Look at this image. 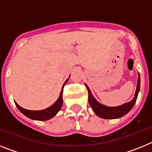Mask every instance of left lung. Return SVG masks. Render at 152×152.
I'll return each instance as SVG.
<instances>
[{
	"mask_svg": "<svg viewBox=\"0 0 152 152\" xmlns=\"http://www.w3.org/2000/svg\"><path fill=\"white\" fill-rule=\"evenodd\" d=\"M85 86L88 91V100H89L90 105H91V108L93 109L94 112L96 113V116L107 119H118V118H120L122 116H124L126 114L128 113L135 105L136 99L138 97V94H139V90H140V75L139 74L136 90H135V96L133 97V99L130 100L129 102L123 103V104L118 106V107H107V106L100 103L94 97L92 93L90 91V88H88V86L86 84Z\"/></svg>",
	"mask_w": 152,
	"mask_h": 152,
	"instance_id": "obj_1",
	"label": "left lung"
}]
</instances>
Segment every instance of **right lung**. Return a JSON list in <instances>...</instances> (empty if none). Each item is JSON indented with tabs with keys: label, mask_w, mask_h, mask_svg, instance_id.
Instances as JSON below:
<instances>
[{
	"label": "right lung",
	"mask_w": 152,
	"mask_h": 152,
	"mask_svg": "<svg viewBox=\"0 0 152 152\" xmlns=\"http://www.w3.org/2000/svg\"><path fill=\"white\" fill-rule=\"evenodd\" d=\"M68 80V78L65 80V82L62 85L61 88V93H60L59 96L58 98V100L55 102L52 106L49 107L42 110H26V109L23 108L20 106H19L17 103L15 102V104L18 110L22 113L23 115L27 116L28 118L31 119H34V120H39V121H45L48 119H52V117H54L56 114L58 113L60 110V109L62 107L63 103V99H62V93H63V88H64V84H66L67 81Z\"/></svg>",
	"instance_id": "add662e5"
}]
</instances>
